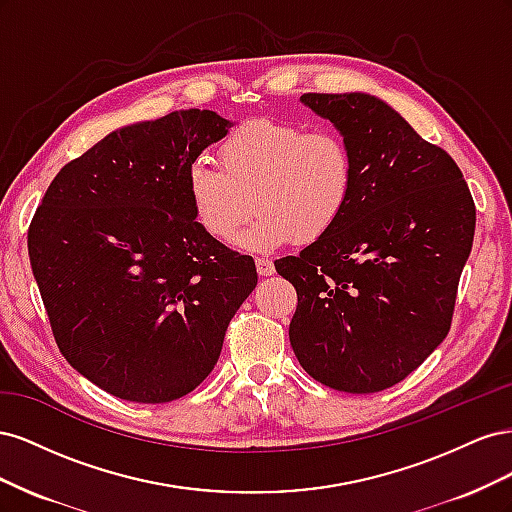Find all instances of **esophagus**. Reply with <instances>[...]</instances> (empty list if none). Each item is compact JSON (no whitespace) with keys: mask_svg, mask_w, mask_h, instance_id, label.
I'll return each instance as SVG.
<instances>
[{"mask_svg":"<svg viewBox=\"0 0 512 512\" xmlns=\"http://www.w3.org/2000/svg\"><path fill=\"white\" fill-rule=\"evenodd\" d=\"M256 269H258L260 275H265V277L275 273V265H273V260H269V258H256Z\"/></svg>","mask_w":512,"mask_h":512,"instance_id":"obj_1","label":"esophagus"}]
</instances>
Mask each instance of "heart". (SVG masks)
<instances>
[{"mask_svg":"<svg viewBox=\"0 0 512 512\" xmlns=\"http://www.w3.org/2000/svg\"><path fill=\"white\" fill-rule=\"evenodd\" d=\"M218 166L194 162L185 192L207 235L230 243L252 211L241 239L250 250H273L292 239L312 243L348 211L356 188L350 145L333 130L252 119L230 130L215 149Z\"/></svg>","mask_w":512,"mask_h":512,"instance_id":"1","label":"heart"}]
</instances>
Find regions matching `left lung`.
I'll use <instances>...</instances> for the list:
<instances>
[{
  "mask_svg": "<svg viewBox=\"0 0 512 512\" xmlns=\"http://www.w3.org/2000/svg\"><path fill=\"white\" fill-rule=\"evenodd\" d=\"M356 162L344 218L275 260L297 290L290 344L309 376L344 393L391 389L451 331L476 207L448 153L367 94H303Z\"/></svg>",
  "mask_w": 512,
  "mask_h": 512,
  "instance_id": "1",
  "label": "left lung"
}]
</instances>
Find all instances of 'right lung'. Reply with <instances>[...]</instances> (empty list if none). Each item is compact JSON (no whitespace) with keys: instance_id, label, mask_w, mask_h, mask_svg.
<instances>
[{"instance_id":"right-lung-1","label":"right lung","mask_w":512,"mask_h":512,"mask_svg":"<svg viewBox=\"0 0 512 512\" xmlns=\"http://www.w3.org/2000/svg\"><path fill=\"white\" fill-rule=\"evenodd\" d=\"M228 128L190 108L108 134L59 170L29 224L59 352L119 399L192 393L256 288L252 256L211 239L185 192L188 168Z\"/></svg>"}]
</instances>
